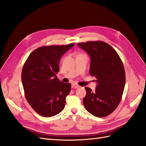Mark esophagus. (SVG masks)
Segmentation results:
<instances>
[{
	"mask_svg": "<svg viewBox=\"0 0 146 146\" xmlns=\"http://www.w3.org/2000/svg\"><path fill=\"white\" fill-rule=\"evenodd\" d=\"M79 87H80V86L77 85V84H76V83L72 84V88H73V89H77V88H78Z\"/></svg>",
	"mask_w": 146,
	"mask_h": 146,
	"instance_id": "obj_1",
	"label": "esophagus"
}]
</instances>
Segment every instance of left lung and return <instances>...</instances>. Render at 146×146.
Here are the masks:
<instances>
[{"label":"left lung","instance_id":"obj_1","mask_svg":"<svg viewBox=\"0 0 146 146\" xmlns=\"http://www.w3.org/2000/svg\"><path fill=\"white\" fill-rule=\"evenodd\" d=\"M77 45L90 55V74L97 78L98 83L94 92L85 88L84 106L94 116H107L116 110L122 99L125 83L122 61L116 51L104 41L78 42Z\"/></svg>","mask_w":146,"mask_h":146}]
</instances>
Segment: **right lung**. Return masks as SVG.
<instances>
[{
  "mask_svg": "<svg viewBox=\"0 0 146 146\" xmlns=\"http://www.w3.org/2000/svg\"><path fill=\"white\" fill-rule=\"evenodd\" d=\"M74 44L39 47L25 61L21 74L24 95L39 115L54 116L64 108L71 85L60 81L56 74L60 70L61 56Z\"/></svg>",
  "mask_w": 146,
  "mask_h": 146,
  "instance_id": "1",
  "label": "right lung"
}]
</instances>
